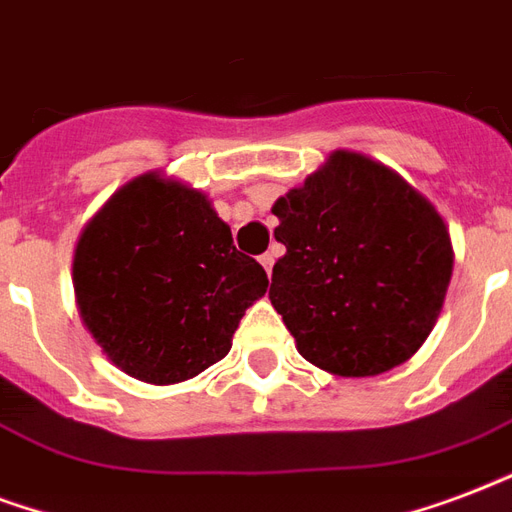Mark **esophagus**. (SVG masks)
I'll list each match as a JSON object with an SVG mask.
<instances>
[{
    "label": "esophagus",
    "instance_id": "esophagus-1",
    "mask_svg": "<svg viewBox=\"0 0 512 512\" xmlns=\"http://www.w3.org/2000/svg\"><path fill=\"white\" fill-rule=\"evenodd\" d=\"M261 267H264V270H267V275H272V264H275V253H264V256H261Z\"/></svg>",
    "mask_w": 512,
    "mask_h": 512
}]
</instances>
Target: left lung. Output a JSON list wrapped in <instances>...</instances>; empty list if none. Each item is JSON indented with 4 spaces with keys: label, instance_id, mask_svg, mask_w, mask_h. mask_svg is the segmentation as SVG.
I'll return each instance as SVG.
<instances>
[{
    "label": "left lung",
    "instance_id": "8db88e82",
    "mask_svg": "<svg viewBox=\"0 0 512 512\" xmlns=\"http://www.w3.org/2000/svg\"><path fill=\"white\" fill-rule=\"evenodd\" d=\"M286 256L270 299L297 351L343 378L388 372L424 345L451 283L448 226L402 175L334 151L272 205Z\"/></svg>",
    "mask_w": 512,
    "mask_h": 512
}]
</instances>
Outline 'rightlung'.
Instances as JSON below:
<instances>
[{
  "mask_svg": "<svg viewBox=\"0 0 512 512\" xmlns=\"http://www.w3.org/2000/svg\"><path fill=\"white\" fill-rule=\"evenodd\" d=\"M72 283L107 359L156 386L224 359L245 310L270 286L210 199L159 172L129 180L88 221Z\"/></svg>",
  "mask_w": 512,
  "mask_h": 512,
  "instance_id": "1",
  "label": "right lung"
}]
</instances>
